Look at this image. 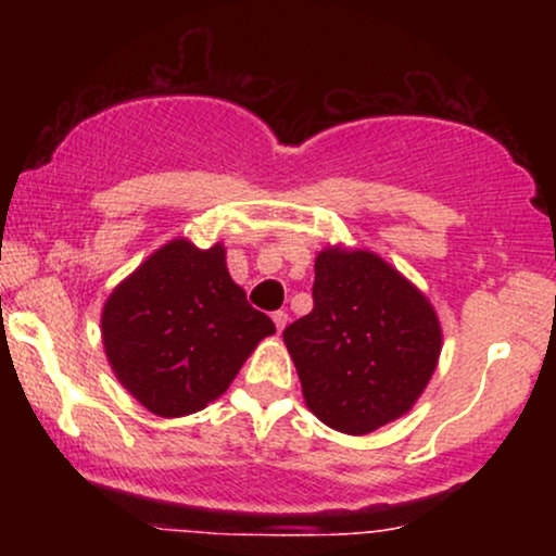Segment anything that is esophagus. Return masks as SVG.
<instances>
[{"label":"esophagus","mask_w":556,"mask_h":556,"mask_svg":"<svg viewBox=\"0 0 556 556\" xmlns=\"http://www.w3.org/2000/svg\"><path fill=\"white\" fill-rule=\"evenodd\" d=\"M271 321H274V327H277V331H282L287 327V314L285 311H274Z\"/></svg>","instance_id":"obj_1"}]
</instances>
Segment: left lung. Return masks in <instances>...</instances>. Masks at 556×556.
<instances>
[{"label": "left lung", "instance_id": "obj_1", "mask_svg": "<svg viewBox=\"0 0 556 556\" xmlns=\"http://www.w3.org/2000/svg\"><path fill=\"white\" fill-rule=\"evenodd\" d=\"M314 311L282 331L308 410L329 429L371 433L429 384L442 327L429 298L371 251L316 256Z\"/></svg>", "mask_w": 556, "mask_h": 556}]
</instances>
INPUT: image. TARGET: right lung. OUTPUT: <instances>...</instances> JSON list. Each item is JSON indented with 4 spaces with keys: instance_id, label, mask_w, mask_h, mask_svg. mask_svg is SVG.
Returning a JSON list of instances; mask_svg holds the SVG:
<instances>
[{
    "instance_id": "1",
    "label": "right lung",
    "mask_w": 556,
    "mask_h": 556,
    "mask_svg": "<svg viewBox=\"0 0 556 556\" xmlns=\"http://www.w3.org/2000/svg\"><path fill=\"white\" fill-rule=\"evenodd\" d=\"M274 321L227 271L225 245L169 240L106 298L101 340L114 376L162 418L203 410L227 392Z\"/></svg>"
}]
</instances>
